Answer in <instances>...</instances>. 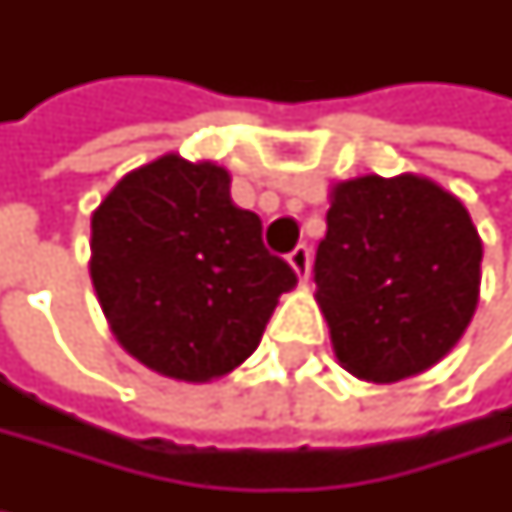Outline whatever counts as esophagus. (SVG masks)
Returning <instances> with one entry per match:
<instances>
[{"label": "esophagus", "mask_w": 512, "mask_h": 512, "mask_svg": "<svg viewBox=\"0 0 512 512\" xmlns=\"http://www.w3.org/2000/svg\"><path fill=\"white\" fill-rule=\"evenodd\" d=\"M289 265H292V271L298 274V280L307 283V274H310V247H307V244H298V247L289 253Z\"/></svg>", "instance_id": "34e87169"}]
</instances>
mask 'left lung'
Instances as JSON below:
<instances>
[{
	"label": "left lung",
	"instance_id": "1",
	"mask_svg": "<svg viewBox=\"0 0 512 512\" xmlns=\"http://www.w3.org/2000/svg\"><path fill=\"white\" fill-rule=\"evenodd\" d=\"M313 280L332 350L365 383L437 365L480 301L483 241L468 208L419 174H362L329 193Z\"/></svg>",
	"mask_w": 512,
	"mask_h": 512
}]
</instances>
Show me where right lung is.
<instances>
[{"mask_svg": "<svg viewBox=\"0 0 512 512\" xmlns=\"http://www.w3.org/2000/svg\"><path fill=\"white\" fill-rule=\"evenodd\" d=\"M229 186L223 165L165 153L123 174L90 220V277L114 338L171 380L235 371L298 283Z\"/></svg>", "mask_w": 512, "mask_h": 512, "instance_id": "right-lung-1", "label": "right lung"}]
</instances>
